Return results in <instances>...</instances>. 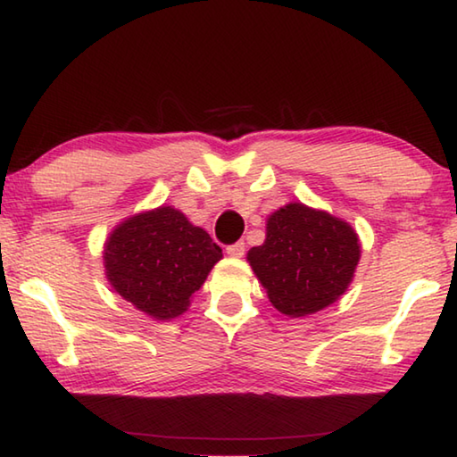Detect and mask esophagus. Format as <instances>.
<instances>
[{
	"instance_id": "1",
	"label": "esophagus",
	"mask_w": 457,
	"mask_h": 457,
	"mask_svg": "<svg viewBox=\"0 0 457 457\" xmlns=\"http://www.w3.org/2000/svg\"><path fill=\"white\" fill-rule=\"evenodd\" d=\"M226 252H228V256H231V258H242L245 253V245H244V242H236V244L228 245Z\"/></svg>"
}]
</instances>
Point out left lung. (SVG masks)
I'll use <instances>...</instances> for the list:
<instances>
[{
    "instance_id": "obj_1",
    "label": "left lung",
    "mask_w": 457,
    "mask_h": 457,
    "mask_svg": "<svg viewBox=\"0 0 457 457\" xmlns=\"http://www.w3.org/2000/svg\"><path fill=\"white\" fill-rule=\"evenodd\" d=\"M361 244L349 223L303 204L268 218L266 242L247 252L268 298L286 316H306L335 303L353 280Z\"/></svg>"
}]
</instances>
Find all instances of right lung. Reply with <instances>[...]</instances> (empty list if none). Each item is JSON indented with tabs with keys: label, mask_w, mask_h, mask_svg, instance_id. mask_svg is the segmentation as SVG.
<instances>
[{
	"label": "right lung",
	"mask_w": 457,
	"mask_h": 457,
	"mask_svg": "<svg viewBox=\"0 0 457 457\" xmlns=\"http://www.w3.org/2000/svg\"><path fill=\"white\" fill-rule=\"evenodd\" d=\"M221 247L173 207H159L112 231L104 247L106 278L122 298L157 320L187 311Z\"/></svg>",
	"instance_id": "1"
}]
</instances>
